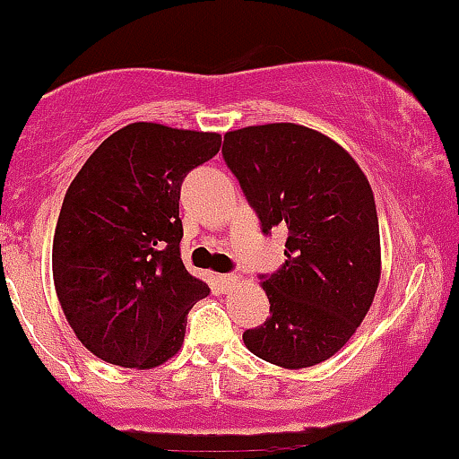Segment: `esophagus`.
I'll return each mask as SVG.
<instances>
[{
	"mask_svg": "<svg viewBox=\"0 0 459 459\" xmlns=\"http://www.w3.org/2000/svg\"><path fill=\"white\" fill-rule=\"evenodd\" d=\"M220 282L224 284V287H233V284L239 282V275L238 273H224V275H220Z\"/></svg>",
	"mask_w": 459,
	"mask_h": 459,
	"instance_id": "obj_1",
	"label": "esophagus"
}]
</instances>
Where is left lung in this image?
I'll return each mask as SVG.
<instances>
[{"label": "left lung", "mask_w": 459, "mask_h": 459, "mask_svg": "<svg viewBox=\"0 0 459 459\" xmlns=\"http://www.w3.org/2000/svg\"><path fill=\"white\" fill-rule=\"evenodd\" d=\"M221 157L262 233H289L284 264L260 275L271 316L242 333L244 345L291 370L327 361L379 287V220L366 175L341 145L293 123L226 132Z\"/></svg>", "instance_id": "obj_1"}]
</instances>
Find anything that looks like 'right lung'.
I'll return each mask as SVG.
<instances>
[{
	"label": "right lung",
	"mask_w": 459,
	"mask_h": 459,
	"mask_svg": "<svg viewBox=\"0 0 459 459\" xmlns=\"http://www.w3.org/2000/svg\"><path fill=\"white\" fill-rule=\"evenodd\" d=\"M212 132L132 123L71 181L53 238V282L71 329L98 359L157 368L179 352L208 284L181 260V184L220 152Z\"/></svg>",
	"instance_id": "add662e5"
}]
</instances>
